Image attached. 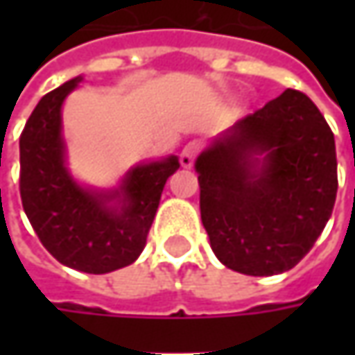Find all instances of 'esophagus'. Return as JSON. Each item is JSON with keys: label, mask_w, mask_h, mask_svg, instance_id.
Returning a JSON list of instances; mask_svg holds the SVG:
<instances>
[{"label": "esophagus", "mask_w": 355, "mask_h": 355, "mask_svg": "<svg viewBox=\"0 0 355 355\" xmlns=\"http://www.w3.org/2000/svg\"><path fill=\"white\" fill-rule=\"evenodd\" d=\"M201 152V146L198 142H189L185 144L184 150H182V156H180V162H182V166L184 168H191L193 166V162H196V157Z\"/></svg>", "instance_id": "34e87169"}]
</instances>
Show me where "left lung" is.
Returning a JSON list of instances; mask_svg holds the SVG:
<instances>
[{
    "label": "left lung",
    "instance_id": "left-lung-1",
    "mask_svg": "<svg viewBox=\"0 0 355 355\" xmlns=\"http://www.w3.org/2000/svg\"><path fill=\"white\" fill-rule=\"evenodd\" d=\"M265 155L259 174L248 157ZM199 209L213 252L231 270L270 277L300 263L334 209V134L304 92L235 124L196 162Z\"/></svg>",
    "mask_w": 355,
    "mask_h": 355
}]
</instances>
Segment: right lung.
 Instances as JSON below:
<instances>
[{"instance_id":"right-lung-1","label":"right lung","mask_w":355,"mask_h":355,"mask_svg":"<svg viewBox=\"0 0 355 355\" xmlns=\"http://www.w3.org/2000/svg\"><path fill=\"white\" fill-rule=\"evenodd\" d=\"M80 78L47 92L35 106L19 138L21 203L39 241L59 263L104 275L132 265L146 247L166 180L178 157L134 168L120 189L92 193L64 168L61 106ZM118 197L121 205H107Z\"/></svg>"}]
</instances>
